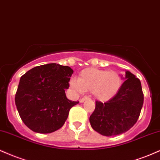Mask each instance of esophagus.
<instances>
[{"instance_id": "1", "label": "esophagus", "mask_w": 160, "mask_h": 160, "mask_svg": "<svg viewBox=\"0 0 160 160\" xmlns=\"http://www.w3.org/2000/svg\"><path fill=\"white\" fill-rule=\"evenodd\" d=\"M90 98L88 97H82V99H80V100H79V102H84V101L85 100H87V99H89Z\"/></svg>"}]
</instances>
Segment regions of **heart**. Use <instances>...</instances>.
I'll use <instances>...</instances> for the list:
<instances>
[{
  "label": "heart",
  "mask_w": 160,
  "mask_h": 160,
  "mask_svg": "<svg viewBox=\"0 0 160 160\" xmlns=\"http://www.w3.org/2000/svg\"><path fill=\"white\" fill-rule=\"evenodd\" d=\"M122 85V78L115 71L97 68L84 69L80 72L78 79L71 78L69 86L78 93L92 92L96 99L108 101L118 93Z\"/></svg>",
  "instance_id": "b5f03b06"
}]
</instances>
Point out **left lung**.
<instances>
[{
	"instance_id": "left-lung-1",
	"label": "left lung",
	"mask_w": 160,
	"mask_h": 160,
	"mask_svg": "<svg viewBox=\"0 0 160 160\" xmlns=\"http://www.w3.org/2000/svg\"><path fill=\"white\" fill-rule=\"evenodd\" d=\"M123 78L126 81L117 94L106 102L96 101L95 110L90 116L92 128L102 136L127 132L139 118L144 102L140 80L129 71Z\"/></svg>"
}]
</instances>
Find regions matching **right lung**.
<instances>
[{"instance_id":"obj_1","label":"right lung","mask_w":160,"mask_h":160,"mask_svg":"<svg viewBox=\"0 0 160 160\" xmlns=\"http://www.w3.org/2000/svg\"><path fill=\"white\" fill-rule=\"evenodd\" d=\"M72 73L67 66L48 63L21 77L15 102L21 119L30 129L51 133L63 127L70 108L78 103L67 99L65 93Z\"/></svg>"}]
</instances>
